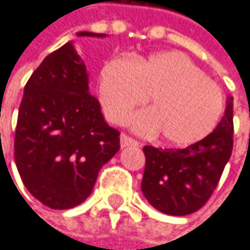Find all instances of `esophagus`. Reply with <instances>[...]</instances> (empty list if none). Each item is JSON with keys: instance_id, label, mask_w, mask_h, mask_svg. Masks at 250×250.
Here are the masks:
<instances>
[{"instance_id": "34e87169", "label": "esophagus", "mask_w": 250, "mask_h": 250, "mask_svg": "<svg viewBox=\"0 0 250 250\" xmlns=\"http://www.w3.org/2000/svg\"><path fill=\"white\" fill-rule=\"evenodd\" d=\"M120 145L121 148H126V146H139V142L127 135H121L120 136Z\"/></svg>"}]
</instances>
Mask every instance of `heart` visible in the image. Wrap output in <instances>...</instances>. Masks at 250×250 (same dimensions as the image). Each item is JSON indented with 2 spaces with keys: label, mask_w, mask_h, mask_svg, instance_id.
<instances>
[{
  "label": "heart",
  "mask_w": 250,
  "mask_h": 250,
  "mask_svg": "<svg viewBox=\"0 0 250 250\" xmlns=\"http://www.w3.org/2000/svg\"><path fill=\"white\" fill-rule=\"evenodd\" d=\"M151 95L152 109L135 117L139 132L157 133L173 145H190L207 138L224 111L218 84L177 51L149 57H115L99 73L98 96L105 117L124 123Z\"/></svg>",
  "instance_id": "heart-1"
}]
</instances>
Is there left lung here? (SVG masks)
I'll list each match as a JSON object with an SVG mask.
<instances>
[{
    "label": "left lung",
    "mask_w": 250,
    "mask_h": 250,
    "mask_svg": "<svg viewBox=\"0 0 250 250\" xmlns=\"http://www.w3.org/2000/svg\"><path fill=\"white\" fill-rule=\"evenodd\" d=\"M233 151V98L217 129L185 149L144 146L146 158L142 192L148 202L168 215L201 209L215 190Z\"/></svg>",
    "instance_id": "left-lung-1"
}]
</instances>
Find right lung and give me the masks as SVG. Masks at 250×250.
Returning <instances> with one entry per match:
<instances>
[{
    "instance_id": "obj_1",
    "label": "right lung",
    "mask_w": 250,
    "mask_h": 250,
    "mask_svg": "<svg viewBox=\"0 0 250 250\" xmlns=\"http://www.w3.org/2000/svg\"><path fill=\"white\" fill-rule=\"evenodd\" d=\"M118 149L120 132L105 123L99 101L89 93L86 67L67 42L24 86L14 138L21 182L49 208H74L92 193L99 170Z\"/></svg>"
}]
</instances>
